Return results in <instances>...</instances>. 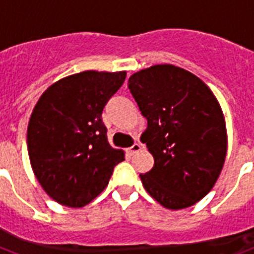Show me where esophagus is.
Instances as JSON below:
<instances>
[{
    "instance_id": "obj_1",
    "label": "esophagus",
    "mask_w": 254,
    "mask_h": 254,
    "mask_svg": "<svg viewBox=\"0 0 254 254\" xmlns=\"http://www.w3.org/2000/svg\"><path fill=\"white\" fill-rule=\"evenodd\" d=\"M142 148H143V146H142V144H140V143H134L133 146H131L130 148H129V152H130L131 155H134V153L139 152V151L142 150Z\"/></svg>"
}]
</instances>
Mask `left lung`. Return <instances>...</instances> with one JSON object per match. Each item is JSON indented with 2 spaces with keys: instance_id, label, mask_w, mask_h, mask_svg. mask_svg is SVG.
I'll list each match as a JSON object with an SVG mask.
<instances>
[{
  "instance_id": "left-lung-1",
  "label": "left lung",
  "mask_w": 254,
  "mask_h": 254,
  "mask_svg": "<svg viewBox=\"0 0 254 254\" xmlns=\"http://www.w3.org/2000/svg\"><path fill=\"white\" fill-rule=\"evenodd\" d=\"M127 86L147 119L140 140L153 167L139 174L146 191L167 209L201 200L218 180L227 153L222 108L208 85L173 64L135 72Z\"/></svg>"
}]
</instances>
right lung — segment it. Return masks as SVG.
Masks as SVG:
<instances>
[{
  "mask_svg": "<svg viewBox=\"0 0 254 254\" xmlns=\"http://www.w3.org/2000/svg\"><path fill=\"white\" fill-rule=\"evenodd\" d=\"M127 72L84 71L46 89L27 130L31 167L51 199L82 208L107 187L125 152L111 147L102 111Z\"/></svg>",
  "mask_w": 254,
  "mask_h": 254,
  "instance_id": "right-lung-1",
  "label": "right lung"
}]
</instances>
